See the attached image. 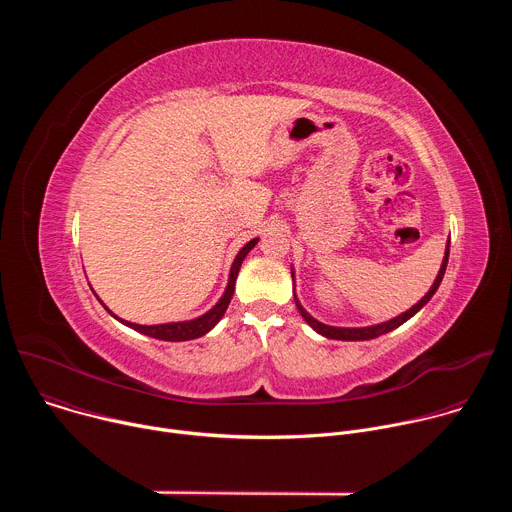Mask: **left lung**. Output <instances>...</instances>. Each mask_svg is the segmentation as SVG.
<instances>
[{"label":"left lung","instance_id":"left-lung-1","mask_svg":"<svg viewBox=\"0 0 512 512\" xmlns=\"http://www.w3.org/2000/svg\"><path fill=\"white\" fill-rule=\"evenodd\" d=\"M448 257H450V241H448V245H446V255H444V261H442V267H440V271H437V277H435L433 285L429 287L427 294H425L415 306H411L407 312H403V314H399V316H395V318H391V320H387V322L375 324V326H362V328L328 326V324L316 320L310 312H306V308L300 304V300H298L296 294H294V300H296V306H298L302 318L306 320V324H310V328H314L318 334H322V336H326V338H332V340H352V342H354V340H371V338L383 336V334H387V332L399 328L401 324H405L409 318H413V316L433 298L437 287H440V283H442V279H444V273H446V267H448ZM291 277H294V269H291Z\"/></svg>","mask_w":512,"mask_h":512}]
</instances>
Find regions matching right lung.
I'll return each instance as SVG.
<instances>
[{"label":"right lung","instance_id":"right-lung-1","mask_svg":"<svg viewBox=\"0 0 512 512\" xmlns=\"http://www.w3.org/2000/svg\"><path fill=\"white\" fill-rule=\"evenodd\" d=\"M259 239H251L235 257L233 265H231V273H229V281H227V287H225V294L221 296V300H218L206 314L194 318V320H184V322H168V324H154V326H143V324H135V322H127V320H121L119 316H115L97 296V300L105 306V310L115 318L119 320L121 324L133 328L135 332H141L145 336H152V338H158V340H168V342H184V340H194V338H200L204 336L206 332H210L218 322H221V318L225 316L231 300H233V294H235V281H237V275H239V269H241V263L243 259L247 257V253L257 245Z\"/></svg>","mask_w":512,"mask_h":512}]
</instances>
